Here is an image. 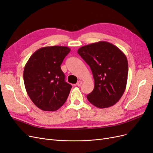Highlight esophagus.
<instances>
[{"instance_id": "1", "label": "esophagus", "mask_w": 153, "mask_h": 153, "mask_svg": "<svg viewBox=\"0 0 153 153\" xmlns=\"http://www.w3.org/2000/svg\"><path fill=\"white\" fill-rule=\"evenodd\" d=\"M82 82L81 80H79V81H78V82H77V83H76V85H77V86H78V87H80V86L82 85Z\"/></svg>"}]
</instances>
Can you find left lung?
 <instances>
[{
	"instance_id": "8db88e82",
	"label": "left lung",
	"mask_w": 153,
	"mask_h": 153,
	"mask_svg": "<svg viewBox=\"0 0 153 153\" xmlns=\"http://www.w3.org/2000/svg\"><path fill=\"white\" fill-rule=\"evenodd\" d=\"M78 53L90 66L94 77V89L87 96L89 102L100 108L117 103L127 84L128 64L125 54L106 41L84 46Z\"/></svg>"
}]
</instances>
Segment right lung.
I'll list each match as a JSON object with an SVG mask.
<instances>
[{
    "label": "right lung",
    "instance_id": "add662e5",
    "mask_svg": "<svg viewBox=\"0 0 153 153\" xmlns=\"http://www.w3.org/2000/svg\"><path fill=\"white\" fill-rule=\"evenodd\" d=\"M71 49L62 46L36 50L24 70L25 89L34 104L44 111H55L66 102L72 86L65 82L61 65Z\"/></svg>",
    "mask_w": 153,
    "mask_h": 153
}]
</instances>
